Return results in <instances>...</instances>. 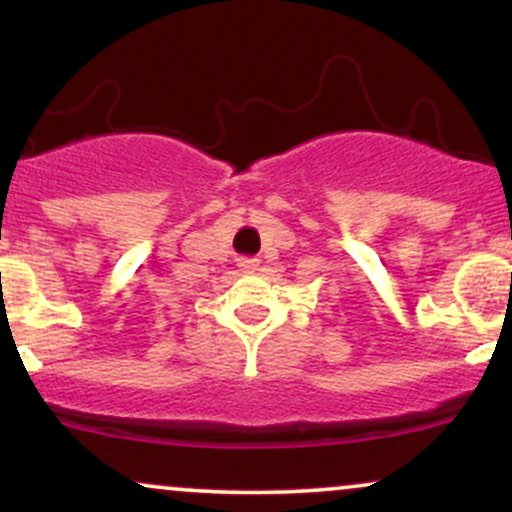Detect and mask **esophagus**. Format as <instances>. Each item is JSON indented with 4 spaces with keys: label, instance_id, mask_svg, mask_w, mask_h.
Returning <instances> with one entry per match:
<instances>
[{
    "label": "esophagus",
    "instance_id": "1",
    "mask_svg": "<svg viewBox=\"0 0 512 512\" xmlns=\"http://www.w3.org/2000/svg\"><path fill=\"white\" fill-rule=\"evenodd\" d=\"M238 267L243 269L245 274H255L257 269H260V260H257V257H240Z\"/></svg>",
    "mask_w": 512,
    "mask_h": 512
}]
</instances>
